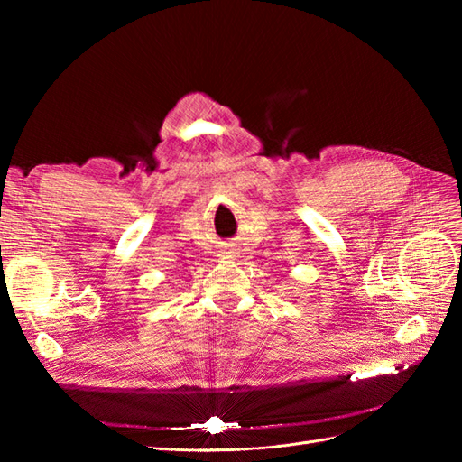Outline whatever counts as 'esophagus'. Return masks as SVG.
Wrapping results in <instances>:
<instances>
[{"label":"esophagus","mask_w":462,"mask_h":462,"mask_svg":"<svg viewBox=\"0 0 462 462\" xmlns=\"http://www.w3.org/2000/svg\"><path fill=\"white\" fill-rule=\"evenodd\" d=\"M233 256H235L233 248H223V250H221V258H233Z\"/></svg>","instance_id":"1"}]
</instances>
